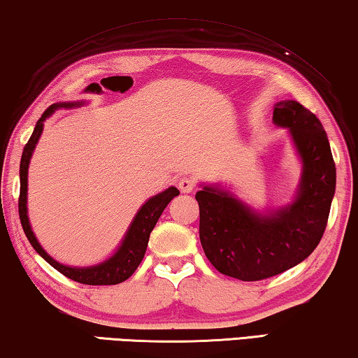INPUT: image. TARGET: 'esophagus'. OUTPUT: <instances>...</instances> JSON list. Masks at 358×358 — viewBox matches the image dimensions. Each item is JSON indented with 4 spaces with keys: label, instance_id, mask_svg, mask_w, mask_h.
I'll list each match as a JSON object with an SVG mask.
<instances>
[{
    "label": "esophagus",
    "instance_id": "1",
    "mask_svg": "<svg viewBox=\"0 0 358 358\" xmlns=\"http://www.w3.org/2000/svg\"><path fill=\"white\" fill-rule=\"evenodd\" d=\"M195 187H196L195 180L190 179V178H182L179 180V189H180V192H182V194H190V192L195 190Z\"/></svg>",
    "mask_w": 358,
    "mask_h": 358
}]
</instances>
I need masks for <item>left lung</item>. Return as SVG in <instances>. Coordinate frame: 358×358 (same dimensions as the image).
I'll return each instance as SVG.
<instances>
[{
  "label": "left lung",
  "instance_id": "left-lung-1",
  "mask_svg": "<svg viewBox=\"0 0 358 358\" xmlns=\"http://www.w3.org/2000/svg\"><path fill=\"white\" fill-rule=\"evenodd\" d=\"M273 123L289 129L304 164L293 205L261 216L224 190L205 187L195 195L208 261L243 282L271 278L304 261L325 234L336 189V166L320 120L302 103L283 101L273 108Z\"/></svg>",
  "mask_w": 358,
  "mask_h": 358
}]
</instances>
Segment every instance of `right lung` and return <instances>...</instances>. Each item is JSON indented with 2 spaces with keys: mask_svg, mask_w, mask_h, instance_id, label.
<instances>
[{
  "mask_svg": "<svg viewBox=\"0 0 358 358\" xmlns=\"http://www.w3.org/2000/svg\"><path fill=\"white\" fill-rule=\"evenodd\" d=\"M73 106H80V103H60V106L54 103V106L48 107L45 110V113L41 115V118L36 122L33 134L30 136L29 142H27L24 147V152H22V158H20V195H19L20 224L27 235V238L30 241V245L35 248L38 255H40L48 264H51L56 271L65 275L67 278L75 280V282L83 283V285H117V283L124 282V280H128L131 275L136 272V268L139 267L141 261L144 259L148 238H150V232L153 230V227H155L158 219H160L164 208L168 206V203L171 201L174 196L179 195V190L176 189V187H169L168 190H164L157 196L150 198V200L141 208L139 213L136 214L134 221L131 224V227L124 236V241L122 243V246H120V250L115 252L108 261L99 264V266L86 267V268L67 267V266H62V264H59L57 261H54L52 257L41 248L30 229L29 216H27V173H29V163H30L33 148H35L36 142L41 136L43 122H45V120L56 108L73 107Z\"/></svg>",
  "mask_w": 358,
  "mask_h": 358,
  "instance_id": "right-lung-1",
  "label": "right lung"
}]
</instances>
